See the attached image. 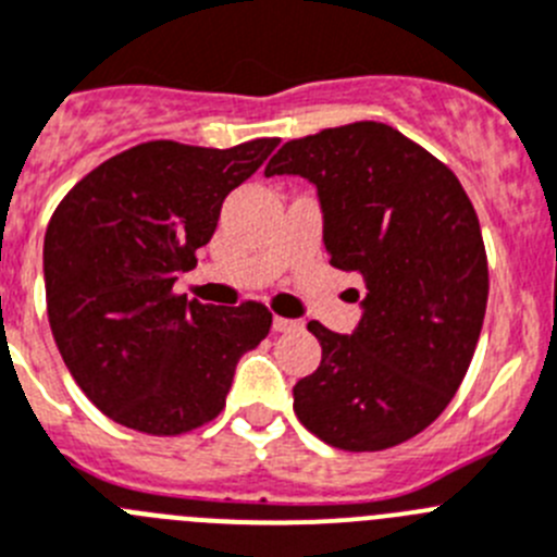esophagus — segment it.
Here are the masks:
<instances>
[{
  "mask_svg": "<svg viewBox=\"0 0 557 557\" xmlns=\"http://www.w3.org/2000/svg\"><path fill=\"white\" fill-rule=\"evenodd\" d=\"M299 327V322L294 319H283V315H274V333H294Z\"/></svg>",
  "mask_w": 557,
  "mask_h": 557,
  "instance_id": "esophagus-1",
  "label": "esophagus"
}]
</instances>
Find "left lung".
I'll return each instance as SVG.
<instances>
[{"mask_svg":"<svg viewBox=\"0 0 557 557\" xmlns=\"http://www.w3.org/2000/svg\"><path fill=\"white\" fill-rule=\"evenodd\" d=\"M319 191L330 267L360 274L352 335L308 330L322 363L294 385V413L324 444L380 453L433 424L463 383L483 330L488 260L453 169L380 122L283 144L267 177Z\"/></svg>","mask_w":557,"mask_h":557,"instance_id":"1","label":"left lung"}]
</instances>
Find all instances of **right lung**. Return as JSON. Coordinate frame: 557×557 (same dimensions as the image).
I'll return each instance as SVG.
<instances>
[{"label":"right lung","mask_w":557,"mask_h":557,"mask_svg":"<svg viewBox=\"0 0 557 557\" xmlns=\"http://www.w3.org/2000/svg\"><path fill=\"white\" fill-rule=\"evenodd\" d=\"M147 141L85 174L44 238L47 313L63 363L104 416L147 435L213 422L235 363L269 335L267 305L216 308L174 294L222 202L277 147Z\"/></svg>","instance_id":"1"}]
</instances>
